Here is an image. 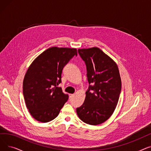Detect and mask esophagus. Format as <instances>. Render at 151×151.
<instances>
[{"instance_id":"esophagus-1","label":"esophagus","mask_w":151,"mask_h":151,"mask_svg":"<svg viewBox=\"0 0 151 151\" xmlns=\"http://www.w3.org/2000/svg\"><path fill=\"white\" fill-rule=\"evenodd\" d=\"M74 96V94H69V98L71 99Z\"/></svg>"}]
</instances>
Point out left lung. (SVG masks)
Instances as JSON below:
<instances>
[{
	"label": "left lung",
	"instance_id": "obj_1",
	"mask_svg": "<svg viewBox=\"0 0 151 151\" xmlns=\"http://www.w3.org/2000/svg\"><path fill=\"white\" fill-rule=\"evenodd\" d=\"M85 62L89 86L82 106L76 108L80 119L89 125L105 122L114 113L121 91V79L117 63L97 47L79 49Z\"/></svg>",
	"mask_w": 151,
	"mask_h": 151
}]
</instances>
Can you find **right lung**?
I'll use <instances>...</instances> for the list:
<instances>
[{
  "label": "right lung",
  "mask_w": 151,
  "mask_h": 151,
  "mask_svg": "<svg viewBox=\"0 0 151 151\" xmlns=\"http://www.w3.org/2000/svg\"><path fill=\"white\" fill-rule=\"evenodd\" d=\"M76 48L51 47L32 62L23 80L27 108L35 120L50 122L56 117L68 99L58 87L63 68L74 55Z\"/></svg>",
  "instance_id": "add662e5"
}]
</instances>
